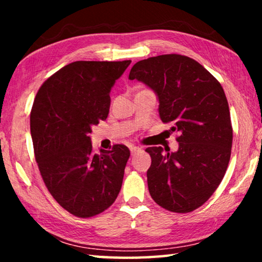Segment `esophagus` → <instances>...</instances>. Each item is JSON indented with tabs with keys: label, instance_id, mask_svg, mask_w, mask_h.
Instances as JSON below:
<instances>
[{
	"label": "esophagus",
	"instance_id": "obj_1",
	"mask_svg": "<svg viewBox=\"0 0 262 262\" xmlns=\"http://www.w3.org/2000/svg\"><path fill=\"white\" fill-rule=\"evenodd\" d=\"M139 151H141V148L140 147H136V145H132L130 147V154L132 155H135Z\"/></svg>",
	"mask_w": 262,
	"mask_h": 262
}]
</instances>
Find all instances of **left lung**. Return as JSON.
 <instances>
[{"mask_svg": "<svg viewBox=\"0 0 262 262\" xmlns=\"http://www.w3.org/2000/svg\"><path fill=\"white\" fill-rule=\"evenodd\" d=\"M129 79L151 89L162 121L179 133L174 152L145 149L151 157L150 195L166 210L193 211L219 187L231 156L232 126L223 88L202 64L179 54L136 62Z\"/></svg>", "mask_w": 262, "mask_h": 262, "instance_id": "left-lung-1", "label": "left lung"}]
</instances>
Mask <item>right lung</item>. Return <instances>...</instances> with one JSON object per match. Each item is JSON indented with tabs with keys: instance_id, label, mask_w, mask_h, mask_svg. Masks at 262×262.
I'll use <instances>...</instances> for the list:
<instances>
[{
	"instance_id": "right-lung-1",
	"label": "right lung",
	"mask_w": 262,
	"mask_h": 262,
	"mask_svg": "<svg viewBox=\"0 0 262 262\" xmlns=\"http://www.w3.org/2000/svg\"><path fill=\"white\" fill-rule=\"evenodd\" d=\"M127 61H75L39 89L30 115L35 161L47 189L77 217H91L112 205L121 189L129 149L92 150V126L110 112L115 81Z\"/></svg>"
}]
</instances>
